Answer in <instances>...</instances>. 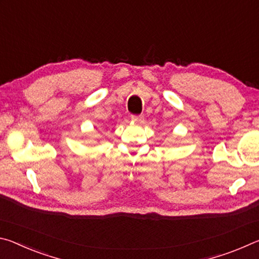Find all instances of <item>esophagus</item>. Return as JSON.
Returning <instances> with one entry per match:
<instances>
[{
    "instance_id": "esophagus-1",
    "label": "esophagus",
    "mask_w": 259,
    "mask_h": 259,
    "mask_svg": "<svg viewBox=\"0 0 259 259\" xmlns=\"http://www.w3.org/2000/svg\"><path fill=\"white\" fill-rule=\"evenodd\" d=\"M143 119H144V117L142 115H133V116H131V120H133L134 122H137V123L143 122Z\"/></svg>"
}]
</instances>
